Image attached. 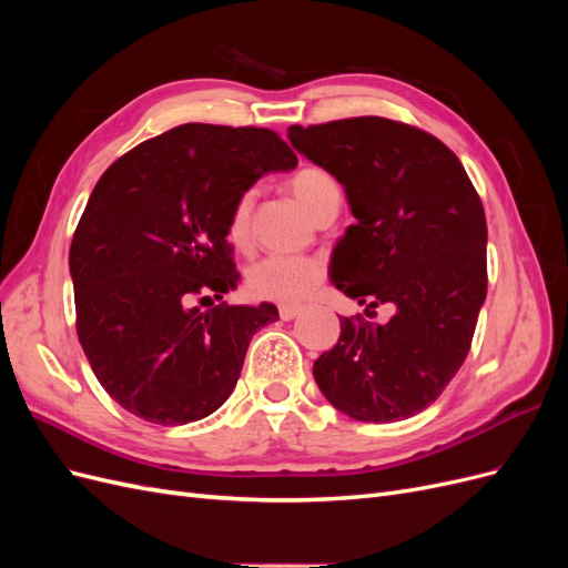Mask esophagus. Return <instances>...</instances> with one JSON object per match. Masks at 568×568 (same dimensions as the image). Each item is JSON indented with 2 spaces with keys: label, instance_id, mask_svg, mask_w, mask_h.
I'll use <instances>...</instances> for the list:
<instances>
[{
  "label": "esophagus",
  "instance_id": "esophagus-1",
  "mask_svg": "<svg viewBox=\"0 0 568 568\" xmlns=\"http://www.w3.org/2000/svg\"><path fill=\"white\" fill-rule=\"evenodd\" d=\"M301 311H303L301 305H280V317L284 322H288V320H294L296 315H301Z\"/></svg>",
  "mask_w": 568,
  "mask_h": 568
}]
</instances>
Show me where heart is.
Segmentation results:
<instances>
[{"instance_id":"1","label":"heart","mask_w":568,"mask_h":568,"mask_svg":"<svg viewBox=\"0 0 568 568\" xmlns=\"http://www.w3.org/2000/svg\"><path fill=\"white\" fill-rule=\"evenodd\" d=\"M288 186L303 209L313 217L334 201H341V186L336 178L320 165H303L288 178ZM253 211V192L246 189L232 203L227 217V236L234 246L248 242ZM324 263L317 257L301 255H267L257 261L246 274V288L253 298H265L274 303H298L324 280Z\"/></svg>"}]
</instances>
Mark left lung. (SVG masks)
Segmentation results:
<instances>
[{"label": "left lung", "mask_w": 568, "mask_h": 568, "mask_svg": "<svg viewBox=\"0 0 568 568\" xmlns=\"http://www.w3.org/2000/svg\"><path fill=\"white\" fill-rule=\"evenodd\" d=\"M305 159L346 186L355 225L332 257V282L386 324L341 317L338 343L315 359V382L359 422H400L436 403L467 359L488 291L486 213L438 136L379 115L291 125Z\"/></svg>", "instance_id": "obj_1"}]
</instances>
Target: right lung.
Listing matches in <instances>:
<instances>
[{"instance_id":"1","label":"right lung","mask_w":568,"mask_h":568,"mask_svg":"<svg viewBox=\"0 0 568 568\" xmlns=\"http://www.w3.org/2000/svg\"><path fill=\"white\" fill-rule=\"evenodd\" d=\"M298 159L267 128L186 123L130 149L99 178L68 253L75 329L92 372L134 417L180 426L230 398L272 303L213 305L236 286V196Z\"/></svg>"}]
</instances>
